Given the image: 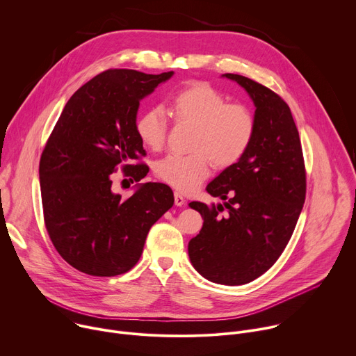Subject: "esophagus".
Masks as SVG:
<instances>
[{
  "instance_id": "esophagus-1",
  "label": "esophagus",
  "mask_w": 356,
  "mask_h": 356,
  "mask_svg": "<svg viewBox=\"0 0 356 356\" xmlns=\"http://www.w3.org/2000/svg\"><path fill=\"white\" fill-rule=\"evenodd\" d=\"M184 202H186V200H184V197L181 195V193L175 191V204H176L177 207H181V206H184Z\"/></svg>"
}]
</instances>
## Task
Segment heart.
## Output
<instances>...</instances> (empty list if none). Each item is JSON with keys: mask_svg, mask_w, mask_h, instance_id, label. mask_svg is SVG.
<instances>
[{"mask_svg": "<svg viewBox=\"0 0 356 356\" xmlns=\"http://www.w3.org/2000/svg\"><path fill=\"white\" fill-rule=\"evenodd\" d=\"M176 122L194 127L188 155H169L155 165L158 179L179 191H191L210 175L211 162L220 169L238 163L255 136L257 121L252 111L206 83L181 88L170 103ZM135 131L143 146L158 152L165 146L168 118L162 108L139 114Z\"/></svg>", "mask_w": 356, "mask_h": 356, "instance_id": "1", "label": "heart"}]
</instances>
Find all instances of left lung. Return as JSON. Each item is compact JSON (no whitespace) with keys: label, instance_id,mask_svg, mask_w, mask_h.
<instances>
[{"label":"left lung","instance_id":"left-lung-1","mask_svg":"<svg viewBox=\"0 0 356 356\" xmlns=\"http://www.w3.org/2000/svg\"><path fill=\"white\" fill-rule=\"evenodd\" d=\"M222 77L236 81L253 101L255 136L245 156L207 186L224 204H188L204 220L188 242V257L202 277L239 286L264 275L282 255L306 200V170L298 131L284 101L248 77Z\"/></svg>","mask_w":356,"mask_h":356}]
</instances>
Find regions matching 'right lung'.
I'll return each mask as SVG.
<instances>
[{"mask_svg":"<svg viewBox=\"0 0 356 356\" xmlns=\"http://www.w3.org/2000/svg\"><path fill=\"white\" fill-rule=\"evenodd\" d=\"M173 72L111 69L81 86L66 103L39 163L43 217L60 257L91 276H117L139 261L146 235L175 197L163 183L136 184L131 197L113 190L118 168L135 181L147 166L135 122L140 99Z\"/></svg>","mask_w":356,"mask_h":356,"instance_id":"right-lung-1","label":"right lung"}]
</instances>
